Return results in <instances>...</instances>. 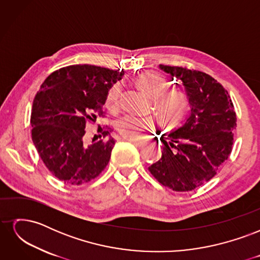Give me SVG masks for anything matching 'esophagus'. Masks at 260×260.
Instances as JSON below:
<instances>
[{
	"label": "esophagus",
	"instance_id": "esophagus-1",
	"mask_svg": "<svg viewBox=\"0 0 260 260\" xmlns=\"http://www.w3.org/2000/svg\"><path fill=\"white\" fill-rule=\"evenodd\" d=\"M127 140L130 141V142H132L133 144L137 145V146H143V145L146 143V141H145V140H142V139L132 138V139H127Z\"/></svg>",
	"mask_w": 260,
	"mask_h": 260
}]
</instances>
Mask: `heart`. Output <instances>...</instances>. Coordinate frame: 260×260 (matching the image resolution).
Instances as JSON below:
<instances>
[{"instance_id": "1", "label": "heart", "mask_w": 260, "mask_h": 260, "mask_svg": "<svg viewBox=\"0 0 260 260\" xmlns=\"http://www.w3.org/2000/svg\"><path fill=\"white\" fill-rule=\"evenodd\" d=\"M137 83L153 101V109L166 124H177L183 119L188 107L187 94L179 89L167 90L168 81L158 74L144 73L140 75ZM121 84L114 83L106 95V107L117 112L120 106ZM158 124L154 116L127 114L117 121L118 132L124 138H139L143 132L152 130Z\"/></svg>"}]
</instances>
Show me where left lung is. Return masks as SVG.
<instances>
[{"label":"left lung","instance_id":"left-lung-1","mask_svg":"<svg viewBox=\"0 0 260 260\" xmlns=\"http://www.w3.org/2000/svg\"><path fill=\"white\" fill-rule=\"evenodd\" d=\"M158 68L182 83L190 115L160 138L161 158L148 170L164 186L192 191L214 178L229 157L237 115L228 91L209 75L182 67Z\"/></svg>","mask_w":260,"mask_h":260}]
</instances>
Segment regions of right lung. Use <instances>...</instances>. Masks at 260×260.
<instances>
[{"label": "right lung", "mask_w": 260, "mask_h": 260, "mask_svg": "<svg viewBox=\"0 0 260 260\" xmlns=\"http://www.w3.org/2000/svg\"><path fill=\"white\" fill-rule=\"evenodd\" d=\"M124 75L92 65H72L51 74L37 93L31 112L34 144L53 176L80 185L96 178L111 158L115 140L85 144V121L103 114L111 86Z\"/></svg>", "instance_id": "1"}]
</instances>
